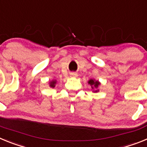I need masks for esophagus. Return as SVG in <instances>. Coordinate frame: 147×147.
I'll return each instance as SVG.
<instances>
[{
  "instance_id": "esophagus-1",
  "label": "esophagus",
  "mask_w": 147,
  "mask_h": 147,
  "mask_svg": "<svg viewBox=\"0 0 147 147\" xmlns=\"http://www.w3.org/2000/svg\"><path fill=\"white\" fill-rule=\"evenodd\" d=\"M71 76H74V75H76V74H75V73H71Z\"/></svg>"
}]
</instances>
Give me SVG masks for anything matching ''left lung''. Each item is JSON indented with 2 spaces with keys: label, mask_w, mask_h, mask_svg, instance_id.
<instances>
[{
  "label": "left lung",
  "mask_w": 147,
  "mask_h": 147,
  "mask_svg": "<svg viewBox=\"0 0 147 147\" xmlns=\"http://www.w3.org/2000/svg\"><path fill=\"white\" fill-rule=\"evenodd\" d=\"M88 84L89 85H90V86H91V88L93 90L94 89H96V88H98V87L100 85V82L98 81H96L95 80H90L89 81H88ZM98 90H93V92H98Z\"/></svg>",
  "instance_id": "1"
}]
</instances>
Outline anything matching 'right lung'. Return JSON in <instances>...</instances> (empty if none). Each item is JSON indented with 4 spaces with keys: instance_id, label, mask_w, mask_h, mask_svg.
I'll use <instances>...</instances> for the list:
<instances>
[{
    "instance_id": "right-lung-1",
    "label": "right lung",
    "mask_w": 147,
    "mask_h": 147,
    "mask_svg": "<svg viewBox=\"0 0 147 147\" xmlns=\"http://www.w3.org/2000/svg\"><path fill=\"white\" fill-rule=\"evenodd\" d=\"M56 83H57V81H56V80H52V81L50 82V83H49V84H50V85H49V86H50L51 88H54V87H55Z\"/></svg>"
}]
</instances>
